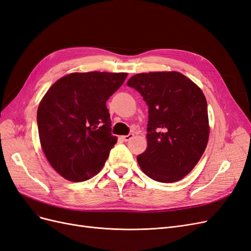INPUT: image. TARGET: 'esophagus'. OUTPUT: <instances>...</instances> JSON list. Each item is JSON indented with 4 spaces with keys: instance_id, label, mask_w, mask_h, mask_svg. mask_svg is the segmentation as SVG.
Masks as SVG:
<instances>
[{
    "instance_id": "34e87169",
    "label": "esophagus",
    "mask_w": 251,
    "mask_h": 251,
    "mask_svg": "<svg viewBox=\"0 0 251 251\" xmlns=\"http://www.w3.org/2000/svg\"><path fill=\"white\" fill-rule=\"evenodd\" d=\"M133 136H134V134H128V135H125V136H121V139H123L124 141H128V140H131L132 138H133Z\"/></svg>"
}]
</instances>
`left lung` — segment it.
<instances>
[{"label": "left lung", "mask_w": 251, "mask_h": 251, "mask_svg": "<svg viewBox=\"0 0 251 251\" xmlns=\"http://www.w3.org/2000/svg\"><path fill=\"white\" fill-rule=\"evenodd\" d=\"M127 86L149 105L148 147L137 156L141 171L163 183L183 179L199 162L209 138L202 90L177 71L138 73Z\"/></svg>", "instance_id": "left-lung-1"}]
</instances>
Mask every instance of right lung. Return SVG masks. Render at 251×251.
Listing matches in <instances>:
<instances>
[{
	"label": "right lung",
	"instance_id": "1",
	"mask_svg": "<svg viewBox=\"0 0 251 251\" xmlns=\"http://www.w3.org/2000/svg\"><path fill=\"white\" fill-rule=\"evenodd\" d=\"M127 73L74 72L49 88L37 108L41 147L60 176L89 180L101 171L117 142L105 102Z\"/></svg>",
	"mask_w": 251,
	"mask_h": 251
}]
</instances>
